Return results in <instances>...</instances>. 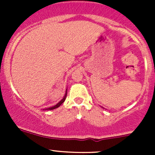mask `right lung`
<instances>
[{"instance_id":"1","label":"right lung","mask_w":155,"mask_h":155,"mask_svg":"<svg viewBox=\"0 0 155 155\" xmlns=\"http://www.w3.org/2000/svg\"><path fill=\"white\" fill-rule=\"evenodd\" d=\"M67 94H67V91H66V94H65V95H64V98L61 100V101H60V102L58 103V104H57L55 106H54V107L47 108V109H46V110H51V109H56V108L60 107V106L61 105V104H63L64 102L65 99H66V97H67ZM43 110H44V109H43Z\"/></svg>"}]
</instances>
